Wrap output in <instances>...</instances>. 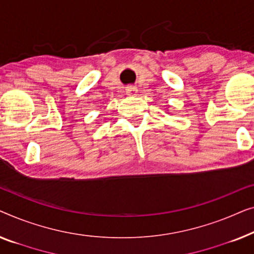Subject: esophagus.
<instances>
[{
	"label": "esophagus",
	"instance_id": "1",
	"mask_svg": "<svg viewBox=\"0 0 254 254\" xmlns=\"http://www.w3.org/2000/svg\"><path fill=\"white\" fill-rule=\"evenodd\" d=\"M127 95H135L138 93V91H137V88H135L134 86H128V87H127Z\"/></svg>",
	"mask_w": 254,
	"mask_h": 254
}]
</instances>
